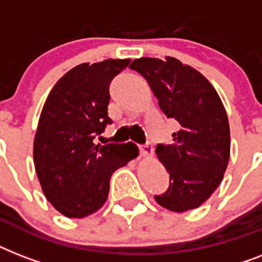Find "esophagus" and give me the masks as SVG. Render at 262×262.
Instances as JSON below:
<instances>
[{"mask_svg": "<svg viewBox=\"0 0 262 262\" xmlns=\"http://www.w3.org/2000/svg\"><path fill=\"white\" fill-rule=\"evenodd\" d=\"M140 154L143 156H145V158H149V156H152V154H154V148H152V145L149 143L144 144V145L140 147Z\"/></svg>", "mask_w": 262, "mask_h": 262, "instance_id": "1", "label": "esophagus"}]
</instances>
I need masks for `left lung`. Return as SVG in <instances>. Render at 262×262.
Wrapping results in <instances>:
<instances>
[{"label":"left lung","instance_id":"1","mask_svg":"<svg viewBox=\"0 0 262 262\" xmlns=\"http://www.w3.org/2000/svg\"><path fill=\"white\" fill-rule=\"evenodd\" d=\"M147 80L167 118L178 122L172 144L156 155L170 174V186L156 203L172 212L199 208L219 186L230 159V125L216 90L200 72L172 57L130 63Z\"/></svg>","mask_w":262,"mask_h":262}]
</instances>
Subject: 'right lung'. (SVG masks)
<instances>
[{"label":"right lung","instance_id":"1","mask_svg":"<svg viewBox=\"0 0 262 262\" xmlns=\"http://www.w3.org/2000/svg\"><path fill=\"white\" fill-rule=\"evenodd\" d=\"M130 59L81 63L65 73L47 96L34 140V163L42 190L67 217H84L106 203L110 178L139 155L133 143L95 144L111 123V80Z\"/></svg>","mask_w":262,"mask_h":262}]
</instances>
